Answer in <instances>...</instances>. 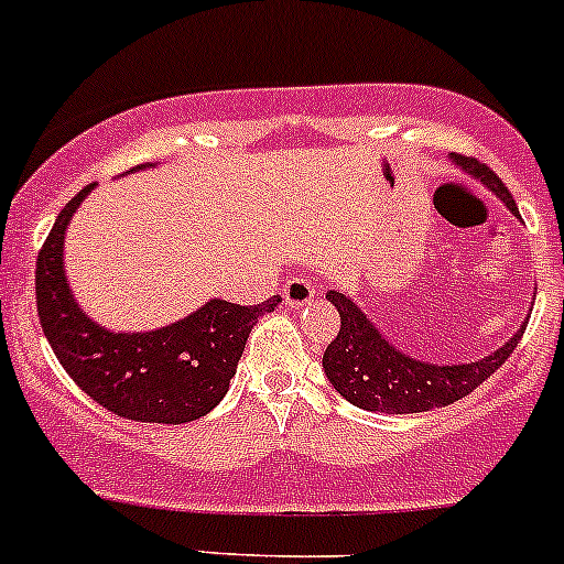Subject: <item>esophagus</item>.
I'll return each mask as SVG.
<instances>
[{
	"mask_svg": "<svg viewBox=\"0 0 564 564\" xmlns=\"http://www.w3.org/2000/svg\"><path fill=\"white\" fill-rule=\"evenodd\" d=\"M315 294H318V289H315L307 278H292V281L283 286V300H286L289 307L307 305Z\"/></svg>",
	"mask_w": 564,
	"mask_h": 564,
	"instance_id": "obj_1",
	"label": "esophagus"
}]
</instances>
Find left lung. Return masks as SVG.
Returning <instances> with one entry per match:
<instances>
[{"label":"left lung","mask_w":564,"mask_h":564,"mask_svg":"<svg viewBox=\"0 0 564 564\" xmlns=\"http://www.w3.org/2000/svg\"><path fill=\"white\" fill-rule=\"evenodd\" d=\"M453 160L471 176L481 178L519 216L511 192L506 189V184L490 165L476 158H466V154H453ZM326 296L339 311V332L324 352V372L343 399H348L358 410L369 412L410 414L453 404L476 391L495 369L503 367L524 334L522 326L503 348L490 352L481 361L438 367V364L410 358L406 352L388 345V339L369 324L367 315L345 294L329 292Z\"/></svg>","instance_id":"1"}]
</instances>
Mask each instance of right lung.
Wrapping results in <instances>:
<instances>
[{
    "instance_id": "1",
    "label": "right lung",
    "mask_w": 564,
    "mask_h": 564,
    "mask_svg": "<svg viewBox=\"0 0 564 564\" xmlns=\"http://www.w3.org/2000/svg\"><path fill=\"white\" fill-rule=\"evenodd\" d=\"M139 169V165H135ZM93 184L61 208L36 257V313L66 375L104 410L139 423H189L225 399L262 305L212 300L165 329L117 334L77 307L64 275V232Z\"/></svg>"
}]
</instances>
